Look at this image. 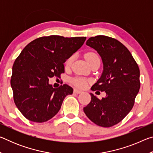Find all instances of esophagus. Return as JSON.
I'll list each match as a JSON object with an SVG mask.
<instances>
[{
	"mask_svg": "<svg viewBox=\"0 0 153 153\" xmlns=\"http://www.w3.org/2000/svg\"><path fill=\"white\" fill-rule=\"evenodd\" d=\"M74 92L75 93V94H80V93H82V91L81 90H79L75 88L74 90Z\"/></svg>",
	"mask_w": 153,
	"mask_h": 153,
	"instance_id": "esophagus-1",
	"label": "esophagus"
}]
</instances>
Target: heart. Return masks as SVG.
Segmentation results:
<instances>
[{
	"label": "heart",
	"mask_w": 153,
	"mask_h": 153,
	"mask_svg": "<svg viewBox=\"0 0 153 153\" xmlns=\"http://www.w3.org/2000/svg\"><path fill=\"white\" fill-rule=\"evenodd\" d=\"M85 57H86L87 61L88 62V63L90 65L91 64L92 62H94L95 61L100 60L99 57H98V56L97 55V54L94 53H92V52H90V53H88L86 55V56H85ZM74 59H75L74 55H71L67 59L65 63V65L66 68H69V67L72 65V64H73L74 61ZM71 82L74 86H76L78 88H81L86 86L88 83L87 80L86 79H84V77H75L71 79Z\"/></svg>",
	"instance_id": "1"
}]
</instances>
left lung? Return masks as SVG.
<instances>
[{"mask_svg": "<svg viewBox=\"0 0 153 153\" xmlns=\"http://www.w3.org/2000/svg\"><path fill=\"white\" fill-rule=\"evenodd\" d=\"M86 45L98 52L103 63L102 74L91 90L105 91L107 96L98 99L90 93L91 101L84 111L95 124L109 128L133 108L140 87V69L128 49L115 38L97 36L90 38Z\"/></svg>", "mask_w": 153, "mask_h": 153, "instance_id": "left-lung-1", "label": "left lung"}]
</instances>
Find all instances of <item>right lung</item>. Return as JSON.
Here are the masks:
<instances>
[{"label": "right lung", "mask_w": 153, "mask_h": 153, "mask_svg": "<svg viewBox=\"0 0 153 153\" xmlns=\"http://www.w3.org/2000/svg\"><path fill=\"white\" fill-rule=\"evenodd\" d=\"M86 37L52 35L32 41L13 65L11 85L15 105L28 120L42 123L60 110L66 96L74 90L67 84L53 88L49 77H60L64 63L84 43Z\"/></svg>", "instance_id": "right-lung-1"}]
</instances>
